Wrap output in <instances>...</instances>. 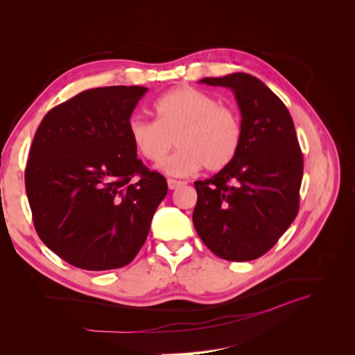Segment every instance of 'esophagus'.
I'll return each instance as SVG.
<instances>
[{
    "label": "esophagus",
    "mask_w": 355,
    "mask_h": 355,
    "mask_svg": "<svg viewBox=\"0 0 355 355\" xmlns=\"http://www.w3.org/2000/svg\"><path fill=\"white\" fill-rule=\"evenodd\" d=\"M167 185H168V189H178L179 187L185 185V182L176 180V179H168V180H167Z\"/></svg>",
    "instance_id": "34e87169"
}]
</instances>
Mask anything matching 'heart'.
Here are the masks:
<instances>
[{"label":"heart","instance_id":"obj_1","mask_svg":"<svg viewBox=\"0 0 355 355\" xmlns=\"http://www.w3.org/2000/svg\"><path fill=\"white\" fill-rule=\"evenodd\" d=\"M154 112L155 121L133 118L128 137L136 153L151 163H159L175 142L178 151L158 166L170 176H189L202 166L219 171L240 151L241 116L211 94L194 87L173 89L154 103Z\"/></svg>","mask_w":355,"mask_h":355}]
</instances>
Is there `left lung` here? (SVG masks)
Here are the masks:
<instances>
[{
	"instance_id": "obj_1",
	"label": "left lung",
	"mask_w": 355,
	"mask_h": 355,
	"mask_svg": "<svg viewBox=\"0 0 355 355\" xmlns=\"http://www.w3.org/2000/svg\"><path fill=\"white\" fill-rule=\"evenodd\" d=\"M200 83L234 92L243 142L231 164L194 184L198 198L192 222L216 256L253 261L278 241L299 210L304 158L295 124L282 99L250 73Z\"/></svg>"
}]
</instances>
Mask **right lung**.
<instances>
[{"label": "right lung", "instance_id": "right-lung-1", "mask_svg": "<svg viewBox=\"0 0 355 355\" xmlns=\"http://www.w3.org/2000/svg\"><path fill=\"white\" fill-rule=\"evenodd\" d=\"M146 92H81L49 111L34 136L25 170L32 220L42 243L81 270L130 263L167 194L164 176L144 166L128 137Z\"/></svg>", "mask_w": 355, "mask_h": 355}]
</instances>
